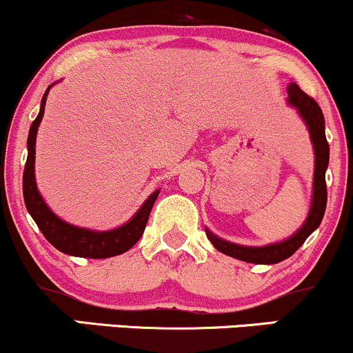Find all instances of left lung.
I'll return each instance as SVG.
<instances>
[{
  "label": "left lung",
  "instance_id": "8db88e82",
  "mask_svg": "<svg viewBox=\"0 0 353 353\" xmlns=\"http://www.w3.org/2000/svg\"><path fill=\"white\" fill-rule=\"evenodd\" d=\"M287 104L297 109L299 116L302 117L303 124L307 125L310 134L312 145H314L315 168H314V182H312V202L309 214L301 225L290 237L283 239L281 242L267 245H241L225 241L205 229L208 239L212 242L219 252L229 255V257L239 259V261L250 262V264H277L285 261L301 247L305 239L319 228L325 214L327 205V185H325V171L329 168V143L325 137V121H323L322 109L310 96H307L295 83L287 86Z\"/></svg>",
  "mask_w": 353,
  "mask_h": 353
}]
</instances>
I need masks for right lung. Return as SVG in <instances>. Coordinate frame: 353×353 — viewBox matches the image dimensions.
Segmentation results:
<instances>
[{"instance_id":"1","label":"right lung","mask_w":353,"mask_h":353,"mask_svg":"<svg viewBox=\"0 0 353 353\" xmlns=\"http://www.w3.org/2000/svg\"><path fill=\"white\" fill-rule=\"evenodd\" d=\"M56 84V83H54ZM48 86L41 99V108L39 114L36 116L30 128L28 134V159L23 172V196L24 204H26L28 212L31 214L33 221L36 222L43 236L48 239V242L61 250L63 254L74 255V257H88V259H108L114 257L131 249L132 245L139 241L143 236L145 224H148L149 214L156 202L159 190H154L151 196L144 201V204L137 209V212L129 219L128 222L119 228L111 230H92L86 228H78L70 222L63 221L56 216L52 210L48 208L43 196L39 194L38 185H36L34 177V157H36V134L38 128L41 124L44 114V104L50 89L54 86Z\"/></svg>"}]
</instances>
